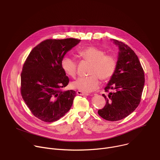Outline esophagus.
Instances as JSON below:
<instances>
[{
  "mask_svg": "<svg viewBox=\"0 0 160 160\" xmlns=\"http://www.w3.org/2000/svg\"><path fill=\"white\" fill-rule=\"evenodd\" d=\"M77 94L78 95H80V96H89V94H88V93H85V92H83L82 91H78L77 92Z\"/></svg>",
  "mask_w": 160,
  "mask_h": 160,
  "instance_id": "obj_1",
  "label": "esophagus"
}]
</instances>
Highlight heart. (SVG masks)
<instances>
[{
	"instance_id": "heart-1",
	"label": "heart",
	"mask_w": 160,
	"mask_h": 160,
	"mask_svg": "<svg viewBox=\"0 0 160 160\" xmlns=\"http://www.w3.org/2000/svg\"><path fill=\"white\" fill-rule=\"evenodd\" d=\"M78 55L83 60L92 62L88 77H80L71 83L72 89L83 92H91L99 86L100 79L108 80L113 75L117 68V61L112 55H107L103 50L96 47L83 48L78 51ZM61 66L66 73L75 77L77 72L78 62L69 55L64 56L61 61Z\"/></svg>"
}]
</instances>
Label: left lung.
Here are the masks:
<instances>
[{
    "instance_id": "1",
    "label": "left lung",
    "mask_w": 160,
    "mask_h": 160,
    "mask_svg": "<svg viewBox=\"0 0 160 160\" xmlns=\"http://www.w3.org/2000/svg\"><path fill=\"white\" fill-rule=\"evenodd\" d=\"M119 48L117 68L105 87L106 105L98 113L107 121L121 120L138 106L145 83L144 72L134 51L121 41L111 39Z\"/></svg>"
}]
</instances>
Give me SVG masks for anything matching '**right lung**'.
I'll return each mask as SVG.
<instances>
[{"label":"right lung","instance_id":"add662e5","mask_svg":"<svg viewBox=\"0 0 160 160\" xmlns=\"http://www.w3.org/2000/svg\"><path fill=\"white\" fill-rule=\"evenodd\" d=\"M80 41L75 38L43 41L32 50L23 64L22 98L32 114L42 121L60 119L72 105L76 92L61 90L69 82L61 61Z\"/></svg>","mask_w":160,"mask_h":160}]
</instances>
